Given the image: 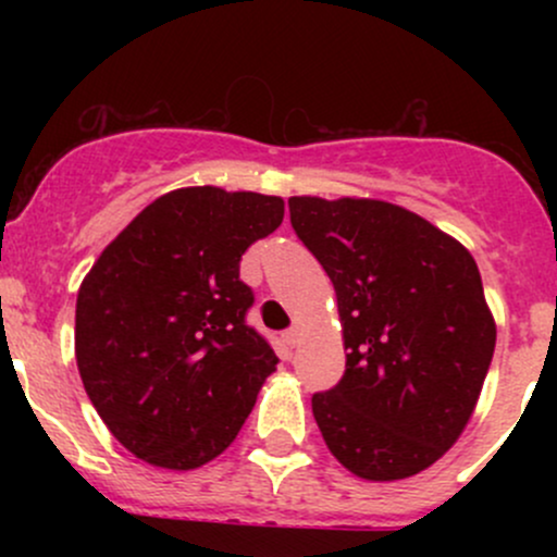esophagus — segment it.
<instances>
[{
  "mask_svg": "<svg viewBox=\"0 0 557 557\" xmlns=\"http://www.w3.org/2000/svg\"><path fill=\"white\" fill-rule=\"evenodd\" d=\"M283 343L287 345V348H296V345L300 343V330L298 327H290L283 332Z\"/></svg>",
  "mask_w": 557,
  "mask_h": 557,
  "instance_id": "1",
  "label": "esophagus"
}]
</instances>
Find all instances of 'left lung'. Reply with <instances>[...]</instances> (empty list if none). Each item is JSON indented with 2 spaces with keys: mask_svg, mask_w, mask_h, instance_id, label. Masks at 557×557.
Wrapping results in <instances>:
<instances>
[{
  "mask_svg": "<svg viewBox=\"0 0 557 557\" xmlns=\"http://www.w3.org/2000/svg\"><path fill=\"white\" fill-rule=\"evenodd\" d=\"M290 225L335 285L345 374L311 408L356 476L424 471L469 424L495 319L476 261L424 216L376 198L293 196Z\"/></svg>",
  "mask_w": 557,
  "mask_h": 557,
  "instance_id": "obj_1",
  "label": "left lung"
}]
</instances>
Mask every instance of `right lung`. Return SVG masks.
<instances>
[{
    "instance_id": "add662e5",
    "label": "right lung",
    "mask_w": 557,
    "mask_h": 557,
    "mask_svg": "<svg viewBox=\"0 0 557 557\" xmlns=\"http://www.w3.org/2000/svg\"><path fill=\"white\" fill-rule=\"evenodd\" d=\"M280 196L214 185L159 196L83 277L75 359L133 456L188 471L238 437L277 356L246 314L240 257L283 222Z\"/></svg>"
}]
</instances>
